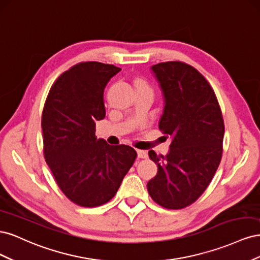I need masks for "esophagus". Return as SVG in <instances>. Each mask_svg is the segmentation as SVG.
Listing matches in <instances>:
<instances>
[{
	"mask_svg": "<svg viewBox=\"0 0 260 260\" xmlns=\"http://www.w3.org/2000/svg\"><path fill=\"white\" fill-rule=\"evenodd\" d=\"M137 153H138L139 158H147V153L143 151V149H138Z\"/></svg>",
	"mask_w": 260,
	"mask_h": 260,
	"instance_id": "obj_1",
	"label": "esophagus"
}]
</instances>
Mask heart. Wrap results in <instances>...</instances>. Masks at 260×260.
Returning a JSON list of instances; mask_svg holds the SVG:
<instances>
[{"mask_svg": "<svg viewBox=\"0 0 260 260\" xmlns=\"http://www.w3.org/2000/svg\"><path fill=\"white\" fill-rule=\"evenodd\" d=\"M137 85H138V86H147V84H146L143 80H139V81L137 82Z\"/></svg>", "mask_w": 260, "mask_h": 260, "instance_id": "obj_1", "label": "heart"}]
</instances>
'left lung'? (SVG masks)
I'll return each instance as SVG.
<instances>
[{
    "label": "left lung",
    "mask_w": 260,
    "mask_h": 260,
    "mask_svg": "<svg viewBox=\"0 0 260 260\" xmlns=\"http://www.w3.org/2000/svg\"><path fill=\"white\" fill-rule=\"evenodd\" d=\"M151 69L164 94L159 129L172 141L166 156L148 152L158 171L147 191L158 205L181 209L200 198L216 174L222 157L223 118L214 90L194 67L166 61Z\"/></svg>",
    "instance_id": "obj_1"
}]
</instances>
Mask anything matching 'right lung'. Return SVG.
I'll return each instance as SVG.
<instances>
[{"mask_svg":"<svg viewBox=\"0 0 260 260\" xmlns=\"http://www.w3.org/2000/svg\"><path fill=\"white\" fill-rule=\"evenodd\" d=\"M119 67L79 62L54 82L42 113L43 152L55 181L68 200L82 207L111 201L137 158L135 148L96 139L104 119V89Z\"/></svg>","mask_w":260,"mask_h":260,"instance_id":"obj_1","label":"right lung"}]
</instances>
